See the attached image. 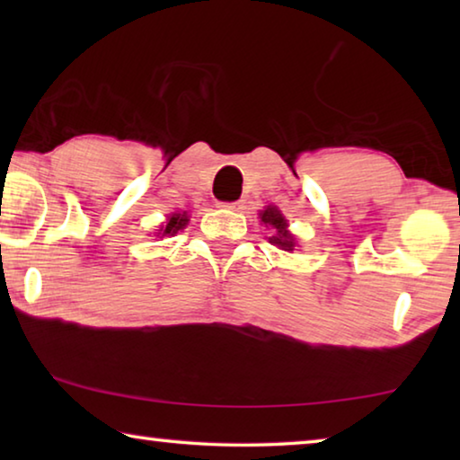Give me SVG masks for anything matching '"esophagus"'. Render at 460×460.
Segmentation results:
<instances>
[{"label":"esophagus","mask_w":460,"mask_h":460,"mask_svg":"<svg viewBox=\"0 0 460 460\" xmlns=\"http://www.w3.org/2000/svg\"><path fill=\"white\" fill-rule=\"evenodd\" d=\"M223 208H229V211H243L245 202L243 200H233V202H221Z\"/></svg>","instance_id":"1"}]
</instances>
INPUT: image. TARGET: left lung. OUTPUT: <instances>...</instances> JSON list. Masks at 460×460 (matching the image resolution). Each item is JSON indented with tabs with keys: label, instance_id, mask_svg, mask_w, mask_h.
I'll return each instance as SVG.
<instances>
[{
	"label": "left lung",
	"instance_id": "8db88e82",
	"mask_svg": "<svg viewBox=\"0 0 460 460\" xmlns=\"http://www.w3.org/2000/svg\"><path fill=\"white\" fill-rule=\"evenodd\" d=\"M261 223L266 227L274 229V235L270 237V243H274L276 247L284 249V252H294L296 247V237L288 231V221L286 217L278 211L276 207H266V211L260 213Z\"/></svg>",
	"mask_w": 460,
	"mask_h": 460
}]
</instances>
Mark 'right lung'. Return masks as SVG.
Segmentation results:
<instances>
[{
	"label": "right lung",
	"instance_id": "1",
	"mask_svg": "<svg viewBox=\"0 0 460 460\" xmlns=\"http://www.w3.org/2000/svg\"><path fill=\"white\" fill-rule=\"evenodd\" d=\"M186 225H189V215H186V211L184 213H172V215H168L166 225H162V227H160L158 235L172 237V235H176L178 231L184 229Z\"/></svg>",
	"mask_w": 460,
	"mask_h": 460
}]
</instances>
